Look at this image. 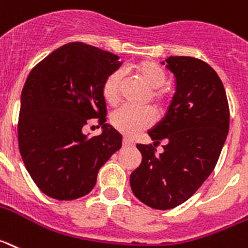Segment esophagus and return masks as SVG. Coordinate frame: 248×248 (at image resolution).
<instances>
[{
    "instance_id": "34e87169",
    "label": "esophagus",
    "mask_w": 248,
    "mask_h": 248,
    "mask_svg": "<svg viewBox=\"0 0 248 248\" xmlns=\"http://www.w3.org/2000/svg\"><path fill=\"white\" fill-rule=\"evenodd\" d=\"M134 145V141L132 140V139H129V138H123V147H133Z\"/></svg>"
}]
</instances>
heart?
<instances>
[{"instance_id":"heart-1","label":"heart","mask_w":248,"mask_h":248,"mask_svg":"<svg viewBox=\"0 0 248 248\" xmlns=\"http://www.w3.org/2000/svg\"><path fill=\"white\" fill-rule=\"evenodd\" d=\"M135 73L152 89L150 96L156 105H164L168 101L167 93L160 89L166 84L167 74L159 65L149 60L140 61L135 65ZM122 80V71L116 70L110 74L104 81L101 92H103L104 100L109 105H115L119 101ZM154 119H155L154 111L149 108H145V109L120 108L111 115V124L122 134L126 137H134L139 132L152 125Z\"/></svg>"}]
</instances>
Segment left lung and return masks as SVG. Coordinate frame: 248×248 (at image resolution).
Here are the masks:
<instances>
[{
	"instance_id": "8db88e82",
	"label": "left lung",
	"mask_w": 248,
	"mask_h": 248,
	"mask_svg": "<svg viewBox=\"0 0 248 248\" xmlns=\"http://www.w3.org/2000/svg\"><path fill=\"white\" fill-rule=\"evenodd\" d=\"M175 78V93L166 115L148 130L153 145L138 144L141 163L130 174V187L140 202L170 209L192 197L215 169L230 128L225 86L208 63L189 56L162 61Z\"/></svg>"
}]
</instances>
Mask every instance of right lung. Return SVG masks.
<instances>
[{
  "label": "right lung",
  "mask_w": 248,
  "mask_h": 248,
  "mask_svg": "<svg viewBox=\"0 0 248 248\" xmlns=\"http://www.w3.org/2000/svg\"><path fill=\"white\" fill-rule=\"evenodd\" d=\"M119 56L82 42L56 48L31 70L21 94L18 147L27 172L59 201L88 194L99 169L122 148V134L105 124L103 84L122 66ZM99 117L103 130L83 126Z\"/></svg>",
  "instance_id": "obj_1"
}]
</instances>
